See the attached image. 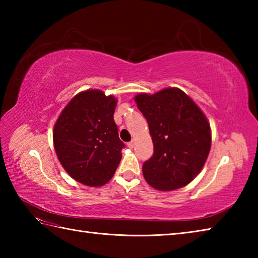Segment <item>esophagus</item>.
I'll return each instance as SVG.
<instances>
[{"mask_svg":"<svg viewBox=\"0 0 258 258\" xmlns=\"http://www.w3.org/2000/svg\"><path fill=\"white\" fill-rule=\"evenodd\" d=\"M127 146L130 147V149H133V147L135 146V142H134V141H131V142H128V143H127Z\"/></svg>","mask_w":258,"mask_h":258,"instance_id":"34e87169","label":"esophagus"}]
</instances>
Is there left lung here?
Segmentation results:
<instances>
[{"label": "left lung", "instance_id": "8db88e82", "mask_svg": "<svg viewBox=\"0 0 258 258\" xmlns=\"http://www.w3.org/2000/svg\"><path fill=\"white\" fill-rule=\"evenodd\" d=\"M149 123L154 153L143 164L147 183L158 190H173L193 180L207 160L212 135L200 107L179 89L135 96Z\"/></svg>", "mask_w": 258, "mask_h": 258}]
</instances>
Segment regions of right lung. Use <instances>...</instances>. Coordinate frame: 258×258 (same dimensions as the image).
I'll return each instance as SVG.
<instances>
[{
    "label": "right lung",
    "instance_id": "right-lung-1",
    "mask_svg": "<svg viewBox=\"0 0 258 258\" xmlns=\"http://www.w3.org/2000/svg\"><path fill=\"white\" fill-rule=\"evenodd\" d=\"M116 98L100 90L79 93L59 115L53 131L58 161L70 176L86 186L106 184L125 146L114 122Z\"/></svg>",
    "mask_w": 258,
    "mask_h": 258
}]
</instances>
